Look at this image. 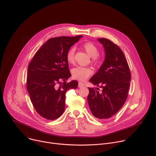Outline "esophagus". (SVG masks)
Returning <instances> with one entry per match:
<instances>
[{
	"mask_svg": "<svg viewBox=\"0 0 156 156\" xmlns=\"http://www.w3.org/2000/svg\"><path fill=\"white\" fill-rule=\"evenodd\" d=\"M84 86V83H83L81 82H79L78 83V87H83Z\"/></svg>",
	"mask_w": 156,
	"mask_h": 156,
	"instance_id": "34e87169",
	"label": "esophagus"
}]
</instances>
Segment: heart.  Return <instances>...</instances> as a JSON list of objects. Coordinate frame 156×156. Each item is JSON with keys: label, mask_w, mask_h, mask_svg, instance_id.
<instances>
[{"label": "heart", "mask_w": 156, "mask_h": 156, "mask_svg": "<svg viewBox=\"0 0 156 156\" xmlns=\"http://www.w3.org/2000/svg\"><path fill=\"white\" fill-rule=\"evenodd\" d=\"M82 49L91 57V63L98 65L102 61V57L98 54L99 49L96 45L91 42H86L81 45ZM75 48H72L66 52V60L69 63H74L75 62ZM93 73V70L90 67H83V66H77L72 70V77L73 79L84 81L89 76H90Z\"/></svg>", "instance_id": "obj_1"}]
</instances>
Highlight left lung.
<instances>
[{
	"label": "left lung",
	"mask_w": 156,
	"mask_h": 156,
	"mask_svg": "<svg viewBox=\"0 0 156 156\" xmlns=\"http://www.w3.org/2000/svg\"><path fill=\"white\" fill-rule=\"evenodd\" d=\"M98 40L105 49V60L90 81L101 87L102 91H98V87H88L87 102L96 118L107 119L117 114L125 104L131 73L124 54L117 44L105 38Z\"/></svg>",
	"instance_id": "8db88e82"
}]
</instances>
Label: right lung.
Returning a JSON list of instances; mask_svg holds the SVG:
<instances>
[{
	"label": "right lung",
	"mask_w": 156,
	"mask_h": 156,
	"mask_svg": "<svg viewBox=\"0 0 156 156\" xmlns=\"http://www.w3.org/2000/svg\"><path fill=\"white\" fill-rule=\"evenodd\" d=\"M82 36L49 39L34 54L28 68L27 88L38 113L48 120L59 118L64 112L65 93L78 87L71 76L66 52Z\"/></svg>",
	"instance_id": "add662e5"
}]
</instances>
